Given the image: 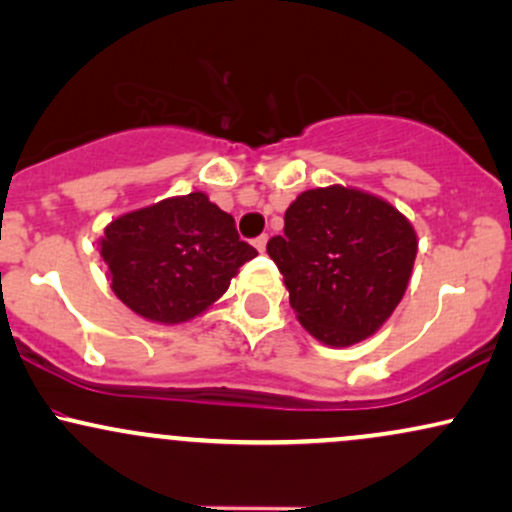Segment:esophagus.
I'll use <instances>...</instances> for the list:
<instances>
[{
    "label": "esophagus",
    "mask_w": 512,
    "mask_h": 512,
    "mask_svg": "<svg viewBox=\"0 0 512 512\" xmlns=\"http://www.w3.org/2000/svg\"><path fill=\"white\" fill-rule=\"evenodd\" d=\"M252 245H255V248L260 250V252H264V248H267V236H260V238H255V240H252Z\"/></svg>",
    "instance_id": "34e87169"
}]
</instances>
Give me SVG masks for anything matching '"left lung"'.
<instances>
[{"mask_svg":"<svg viewBox=\"0 0 512 512\" xmlns=\"http://www.w3.org/2000/svg\"><path fill=\"white\" fill-rule=\"evenodd\" d=\"M301 325L330 346L361 342L407 291L416 233L392 204L317 187L286 209L284 236L267 243Z\"/></svg>","mask_w":512,"mask_h":512,"instance_id":"1","label":"left lung"}]
</instances>
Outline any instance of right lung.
Here are the masks:
<instances>
[{"instance_id": "obj_1", "label": "right lung", "mask_w": 512, "mask_h": 512, "mask_svg": "<svg viewBox=\"0 0 512 512\" xmlns=\"http://www.w3.org/2000/svg\"><path fill=\"white\" fill-rule=\"evenodd\" d=\"M101 255L127 308L175 325L223 296L257 250L240 240L231 214L190 192L115 219L101 238Z\"/></svg>"}]
</instances>
